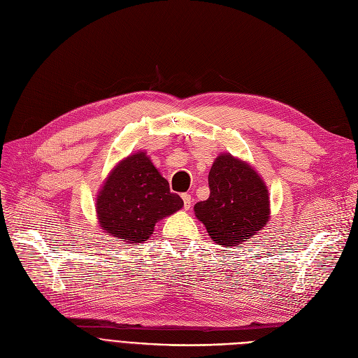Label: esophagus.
<instances>
[{
    "mask_svg": "<svg viewBox=\"0 0 358 358\" xmlns=\"http://www.w3.org/2000/svg\"><path fill=\"white\" fill-rule=\"evenodd\" d=\"M182 199H183V208L189 210L192 206V198L189 194H182Z\"/></svg>",
    "mask_w": 358,
    "mask_h": 358,
    "instance_id": "obj_1",
    "label": "esophagus"
}]
</instances>
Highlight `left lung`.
Segmentation results:
<instances>
[{"mask_svg": "<svg viewBox=\"0 0 358 358\" xmlns=\"http://www.w3.org/2000/svg\"><path fill=\"white\" fill-rule=\"evenodd\" d=\"M210 196L195 204V216L219 245L236 247L268 220V192L262 178L231 154L219 155L208 173Z\"/></svg>", "mask_w": 358, "mask_h": 358, "instance_id": "1", "label": "left lung"}]
</instances>
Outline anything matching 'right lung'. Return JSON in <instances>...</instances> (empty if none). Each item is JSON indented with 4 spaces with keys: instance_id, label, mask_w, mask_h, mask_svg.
Here are the masks:
<instances>
[{
    "instance_id": "right-lung-1",
    "label": "right lung",
    "mask_w": 358,
    "mask_h": 358,
    "mask_svg": "<svg viewBox=\"0 0 358 358\" xmlns=\"http://www.w3.org/2000/svg\"><path fill=\"white\" fill-rule=\"evenodd\" d=\"M183 201L170 192L145 152H136L113 169L96 198L99 224L114 238L139 244L152 235L157 220L170 216Z\"/></svg>"
}]
</instances>
